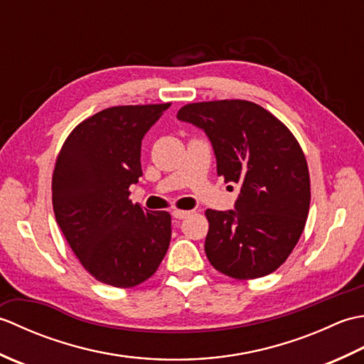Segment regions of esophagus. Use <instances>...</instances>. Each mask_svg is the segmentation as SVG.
I'll list each match as a JSON object with an SVG mask.
<instances>
[{"label": "esophagus", "instance_id": "esophagus-1", "mask_svg": "<svg viewBox=\"0 0 364 364\" xmlns=\"http://www.w3.org/2000/svg\"><path fill=\"white\" fill-rule=\"evenodd\" d=\"M191 214V211H183V210H173L172 211V215H173V218L175 219H186L188 218V215Z\"/></svg>", "mask_w": 364, "mask_h": 364}]
</instances>
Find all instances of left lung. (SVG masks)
Returning a JSON list of instances; mask_svg holds the SVG:
<instances>
[{"mask_svg":"<svg viewBox=\"0 0 364 364\" xmlns=\"http://www.w3.org/2000/svg\"><path fill=\"white\" fill-rule=\"evenodd\" d=\"M176 117L205 131L218 173L239 186L235 210L205 213L208 259L236 280L272 274L296 247L310 210V173L296 137L245 100L191 103Z\"/></svg>","mask_w":364,"mask_h":364,"instance_id":"obj_1","label":"left lung"}]
</instances>
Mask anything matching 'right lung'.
<instances>
[{
	"label": "right lung",
	"instance_id": "right-lung-1",
	"mask_svg": "<svg viewBox=\"0 0 364 364\" xmlns=\"http://www.w3.org/2000/svg\"><path fill=\"white\" fill-rule=\"evenodd\" d=\"M170 103L114 106L76 127L53 173V210L81 264L98 282L133 288L166 257L172 219L128 198L142 176V139Z\"/></svg>",
	"mask_w": 364,
	"mask_h": 364
}]
</instances>
